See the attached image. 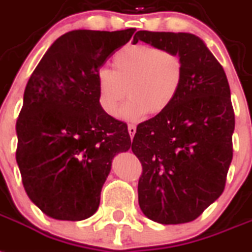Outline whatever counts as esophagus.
<instances>
[{"label": "esophagus", "mask_w": 252, "mask_h": 252, "mask_svg": "<svg viewBox=\"0 0 252 252\" xmlns=\"http://www.w3.org/2000/svg\"><path fill=\"white\" fill-rule=\"evenodd\" d=\"M127 130H128V134H130V138L131 139L134 138L135 132H136V126H135V125H132V124H130L127 126Z\"/></svg>", "instance_id": "esophagus-1"}]
</instances>
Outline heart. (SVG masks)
I'll return each instance as SVG.
<instances>
[{
	"instance_id": "1",
	"label": "heart",
	"mask_w": 252,
	"mask_h": 252,
	"mask_svg": "<svg viewBox=\"0 0 252 252\" xmlns=\"http://www.w3.org/2000/svg\"><path fill=\"white\" fill-rule=\"evenodd\" d=\"M112 66L96 73L99 103L109 116H117L121 103L130 99L121 117L135 121L171 107L184 82V60L178 53L151 45H127L114 54Z\"/></svg>"
}]
</instances>
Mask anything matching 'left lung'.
<instances>
[{
	"instance_id": "8db88e82",
	"label": "left lung",
	"mask_w": 252,
	"mask_h": 252,
	"mask_svg": "<svg viewBox=\"0 0 252 252\" xmlns=\"http://www.w3.org/2000/svg\"><path fill=\"white\" fill-rule=\"evenodd\" d=\"M184 60V82L167 111L136 127L131 149L143 166L139 206L148 219L183 224L197 219L223 193L233 158L234 112L223 66L190 33H135Z\"/></svg>"
}]
</instances>
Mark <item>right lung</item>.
<instances>
[{
  "instance_id": "right-lung-1",
  "label": "right lung",
  "mask_w": 252,
  "mask_h": 252,
  "mask_svg": "<svg viewBox=\"0 0 252 252\" xmlns=\"http://www.w3.org/2000/svg\"><path fill=\"white\" fill-rule=\"evenodd\" d=\"M136 29L60 36L33 70L16 121V162L43 214L78 221L96 213L112 159L131 147L127 125L99 103L96 73Z\"/></svg>"
}]
</instances>
